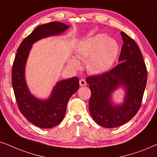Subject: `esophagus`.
Instances as JSON below:
<instances>
[{"mask_svg": "<svg viewBox=\"0 0 157 157\" xmlns=\"http://www.w3.org/2000/svg\"><path fill=\"white\" fill-rule=\"evenodd\" d=\"M87 85V82L86 81H85V80H84V79H81V80H80V86H85V85Z\"/></svg>", "mask_w": 157, "mask_h": 157, "instance_id": "esophagus-1", "label": "esophagus"}]
</instances>
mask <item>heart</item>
Wrapping results in <instances>:
<instances>
[{"label": "heart", "instance_id": "obj_1", "mask_svg": "<svg viewBox=\"0 0 157 157\" xmlns=\"http://www.w3.org/2000/svg\"><path fill=\"white\" fill-rule=\"evenodd\" d=\"M118 52L119 47L116 40L109 39L105 33H98L82 41L77 46L75 54L79 62H86L87 72L100 75L111 67L117 59ZM78 61L71 59L69 65L73 70H78L80 64Z\"/></svg>", "mask_w": 157, "mask_h": 157}]
</instances>
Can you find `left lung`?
Segmentation results:
<instances>
[{
	"mask_svg": "<svg viewBox=\"0 0 157 157\" xmlns=\"http://www.w3.org/2000/svg\"><path fill=\"white\" fill-rule=\"evenodd\" d=\"M124 44L118 65L101 75L86 79L91 90L89 110L92 118L100 126L116 128L131 120L141 107L147 80V67L139 46L121 31ZM126 89L124 103L113 105L112 93L119 86Z\"/></svg>",
	"mask_w": 157,
	"mask_h": 157,
	"instance_id": "8db88e82",
	"label": "left lung"
}]
</instances>
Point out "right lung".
Here are the masks:
<instances>
[{"instance_id": "add662e5", "label": "right lung", "mask_w": 157, "mask_h": 157, "mask_svg": "<svg viewBox=\"0 0 157 157\" xmlns=\"http://www.w3.org/2000/svg\"><path fill=\"white\" fill-rule=\"evenodd\" d=\"M69 26L61 22H50L36 27L26 37L17 49L12 67V85L18 109L29 122L41 128L57 126L65 115L67 103L79 89L78 77L58 82L47 100L31 95L25 78V67L33 43L49 36L64 32Z\"/></svg>"}]
</instances>
